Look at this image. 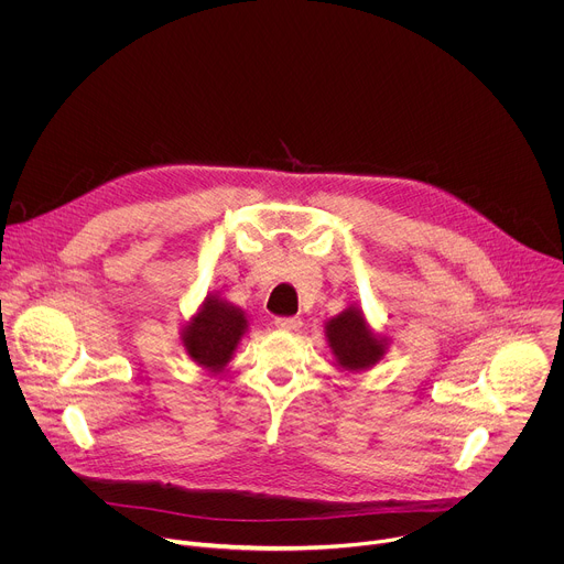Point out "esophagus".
<instances>
[{"label":"esophagus","mask_w":564,"mask_h":564,"mask_svg":"<svg viewBox=\"0 0 564 564\" xmlns=\"http://www.w3.org/2000/svg\"><path fill=\"white\" fill-rule=\"evenodd\" d=\"M274 326L285 333H296L301 328V318L299 316H276Z\"/></svg>","instance_id":"34e87169"}]
</instances>
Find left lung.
<instances>
[{"instance_id": "1", "label": "left lung", "mask_w": 564, "mask_h": 564, "mask_svg": "<svg viewBox=\"0 0 564 564\" xmlns=\"http://www.w3.org/2000/svg\"><path fill=\"white\" fill-rule=\"evenodd\" d=\"M326 337L337 366L350 372L372 368L388 348V341L370 330L357 305H350L328 321Z\"/></svg>"}]
</instances>
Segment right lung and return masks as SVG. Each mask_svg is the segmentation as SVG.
Returning a JSON list of instances; mask_svg holds the SVG:
<instances>
[{
	"instance_id": "add662e5",
	"label": "right lung",
	"mask_w": 564,
	"mask_h": 564,
	"mask_svg": "<svg viewBox=\"0 0 564 564\" xmlns=\"http://www.w3.org/2000/svg\"><path fill=\"white\" fill-rule=\"evenodd\" d=\"M248 330L246 312L207 294L200 310L189 318L181 339L187 355L203 368L220 372L234 357L236 346Z\"/></svg>"
}]
</instances>
